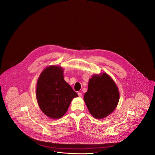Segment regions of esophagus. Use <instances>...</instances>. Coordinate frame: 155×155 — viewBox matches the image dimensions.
<instances>
[{
	"label": "esophagus",
	"mask_w": 155,
	"mask_h": 155,
	"mask_svg": "<svg viewBox=\"0 0 155 155\" xmlns=\"http://www.w3.org/2000/svg\"><path fill=\"white\" fill-rule=\"evenodd\" d=\"M78 96H80V97H82V94H81V92H78Z\"/></svg>",
	"instance_id": "esophagus-1"
}]
</instances>
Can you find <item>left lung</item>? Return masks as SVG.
<instances>
[{
    "mask_svg": "<svg viewBox=\"0 0 155 155\" xmlns=\"http://www.w3.org/2000/svg\"><path fill=\"white\" fill-rule=\"evenodd\" d=\"M118 88L106 73L93 75L84 99L89 113L95 118L107 117L116 109L119 101Z\"/></svg>",
    "mask_w": 155,
    "mask_h": 155,
    "instance_id": "left-lung-1",
    "label": "left lung"
}]
</instances>
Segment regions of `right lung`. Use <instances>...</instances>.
<instances>
[{
  "instance_id": "right-lung-1",
  "label": "right lung",
  "mask_w": 155,
  "mask_h": 155,
  "mask_svg": "<svg viewBox=\"0 0 155 155\" xmlns=\"http://www.w3.org/2000/svg\"><path fill=\"white\" fill-rule=\"evenodd\" d=\"M63 77V69L61 67L51 66L45 68L37 81L38 105L50 118L63 116L73 99L78 96Z\"/></svg>"
}]
</instances>
